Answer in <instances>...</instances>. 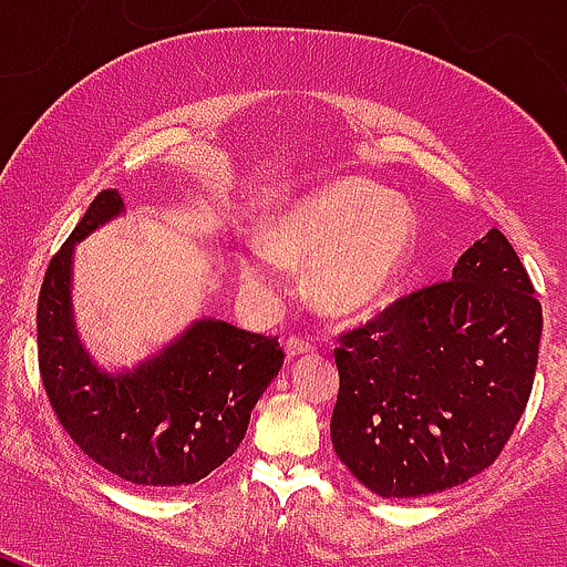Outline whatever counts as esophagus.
Masks as SVG:
<instances>
[{
	"instance_id": "esophagus-1",
	"label": "esophagus",
	"mask_w": 567,
	"mask_h": 567,
	"mask_svg": "<svg viewBox=\"0 0 567 567\" xmlns=\"http://www.w3.org/2000/svg\"><path fill=\"white\" fill-rule=\"evenodd\" d=\"M312 348L316 346H312L310 340H305V337H288V342H285V353H288L290 359L305 357V353H310Z\"/></svg>"
}]
</instances>
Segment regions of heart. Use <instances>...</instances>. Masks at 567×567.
I'll list each match as a JSON object with an SVG mask.
<instances>
[{
  "mask_svg": "<svg viewBox=\"0 0 567 567\" xmlns=\"http://www.w3.org/2000/svg\"><path fill=\"white\" fill-rule=\"evenodd\" d=\"M414 219L398 199L359 181H337L285 210L268 244L238 249V274L255 296L285 293V266H307L318 312L351 318L392 293L414 249Z\"/></svg>",
  "mask_w": 567,
  "mask_h": 567,
  "instance_id": "heart-1",
  "label": "heart"
}]
</instances>
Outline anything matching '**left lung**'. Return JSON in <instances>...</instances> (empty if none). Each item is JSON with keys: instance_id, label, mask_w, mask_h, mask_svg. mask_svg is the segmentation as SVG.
<instances>
[{"instance_id": "left-lung-1", "label": "left lung", "mask_w": 567, "mask_h": 567, "mask_svg": "<svg viewBox=\"0 0 567 567\" xmlns=\"http://www.w3.org/2000/svg\"><path fill=\"white\" fill-rule=\"evenodd\" d=\"M543 310L499 230L453 277L340 337L331 444L373 494L455 488L499 458L532 392Z\"/></svg>"}]
</instances>
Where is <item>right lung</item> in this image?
<instances>
[{
  "mask_svg": "<svg viewBox=\"0 0 567 567\" xmlns=\"http://www.w3.org/2000/svg\"><path fill=\"white\" fill-rule=\"evenodd\" d=\"M123 210L114 188L101 192L45 268L40 379L56 420L87 458L142 488H177L199 483L236 453L285 353L277 337L203 318L136 368L101 370L73 323V247Z\"/></svg>",
  "mask_w": 567,
  "mask_h": 567,
  "instance_id": "obj_1",
  "label": "right lung"
}]
</instances>
